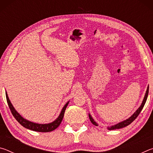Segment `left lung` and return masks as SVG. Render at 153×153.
I'll use <instances>...</instances> for the list:
<instances>
[{
    "label": "left lung",
    "mask_w": 153,
    "mask_h": 153,
    "mask_svg": "<svg viewBox=\"0 0 153 153\" xmlns=\"http://www.w3.org/2000/svg\"><path fill=\"white\" fill-rule=\"evenodd\" d=\"M149 86H148V88H147V90H146V94H145V96H144V98L143 99V101H142V104L140 105V107L138 109L136 110V111L135 113H134L130 117L128 118V120H124L123 121H121V122L117 124H116V125H114V126H112L111 127H108V129H109V130H111V129H120V128H124V127H126L128 126V125H129L131 123H132L133 121L136 120V117H138V116L139 115L140 113L141 112V111L142 108H143L144 106L145 105V103H146V99H147V97H148V94H149ZM89 118H90V121H91L92 124H94V126H98V125L97 124V123L96 122V121L93 120V118L91 117V115H90L89 114Z\"/></svg>",
    "instance_id": "obj_1"
}]
</instances>
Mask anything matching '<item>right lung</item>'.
<instances>
[{
  "instance_id": "obj_1",
  "label": "right lung",
  "mask_w": 153,
  "mask_h": 153,
  "mask_svg": "<svg viewBox=\"0 0 153 153\" xmlns=\"http://www.w3.org/2000/svg\"><path fill=\"white\" fill-rule=\"evenodd\" d=\"M6 98L10 110H11L13 115V117L15 118V120H16L22 126H24V128L31 129V130L33 131H40V132H48V131H53L55 130V129L57 128L59 125L61 124L62 120H63L65 111L67 105L69 104V102H67L66 104L65 105L63 108H62L60 115H59V117L56 118L55 121H53V122L47 124H40L32 122V121H28L27 120H25V119H24L23 117H22V116L17 113V111L15 109L13 106L12 105L11 102L10 101L9 98L8 97V95H7V92Z\"/></svg>"
}]
</instances>
